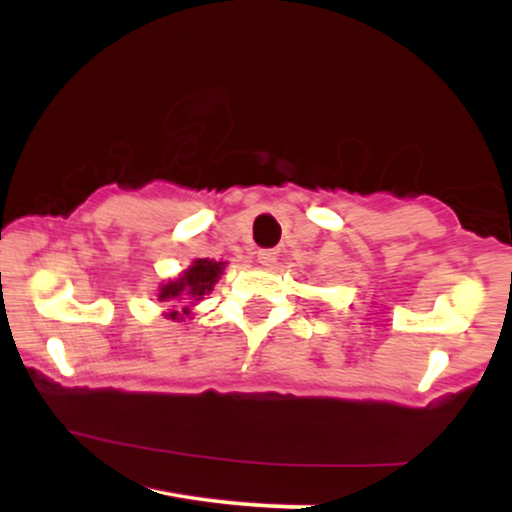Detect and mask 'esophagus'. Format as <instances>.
Listing matches in <instances>:
<instances>
[{
	"mask_svg": "<svg viewBox=\"0 0 512 512\" xmlns=\"http://www.w3.org/2000/svg\"><path fill=\"white\" fill-rule=\"evenodd\" d=\"M279 260V255H276V250L272 248H264V250H257V262L264 264V267H272V264Z\"/></svg>",
	"mask_w": 512,
	"mask_h": 512,
	"instance_id": "esophagus-1",
	"label": "esophagus"
}]
</instances>
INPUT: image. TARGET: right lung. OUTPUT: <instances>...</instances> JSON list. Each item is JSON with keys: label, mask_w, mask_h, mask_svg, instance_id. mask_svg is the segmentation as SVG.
<instances>
[{"label": "right lung", "mask_w": 512, "mask_h": 512, "mask_svg": "<svg viewBox=\"0 0 512 512\" xmlns=\"http://www.w3.org/2000/svg\"><path fill=\"white\" fill-rule=\"evenodd\" d=\"M223 269V262H211V260H195L192 267L180 276L178 281H168L163 286L158 298L161 301H202V296L214 289V284L219 281ZM182 313L187 315V308H182ZM178 310L170 313V320H180Z\"/></svg>", "instance_id": "1"}]
</instances>
